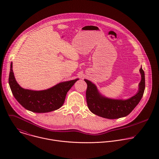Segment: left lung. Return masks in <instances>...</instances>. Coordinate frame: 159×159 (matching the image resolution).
<instances>
[{
	"label": "left lung",
	"mask_w": 159,
	"mask_h": 159,
	"mask_svg": "<svg viewBox=\"0 0 159 159\" xmlns=\"http://www.w3.org/2000/svg\"><path fill=\"white\" fill-rule=\"evenodd\" d=\"M142 79L138 93L126 100L112 99L102 96L96 86L90 81L84 79L87 84L86 100L89 110L94 115L107 119H117L126 116L140 101L145 90V73L140 69Z\"/></svg>",
	"instance_id": "obj_1"
}]
</instances>
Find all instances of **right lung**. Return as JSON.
<instances>
[{
    "label": "right lung",
    "mask_w": 159,
    "mask_h": 159,
    "mask_svg": "<svg viewBox=\"0 0 159 159\" xmlns=\"http://www.w3.org/2000/svg\"><path fill=\"white\" fill-rule=\"evenodd\" d=\"M78 80L60 82L43 90L25 89L16 82L12 71V62L11 63L9 84L12 93L22 106L34 112H48L61 107L67 92Z\"/></svg>",
    "instance_id": "add662e5"
}]
</instances>
